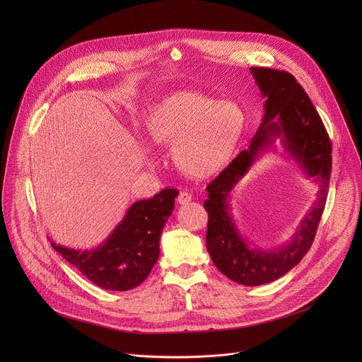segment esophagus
I'll list each match as a JSON object with an SVG mask.
<instances>
[{"instance_id": "1", "label": "esophagus", "mask_w": 362, "mask_h": 362, "mask_svg": "<svg viewBox=\"0 0 362 362\" xmlns=\"http://www.w3.org/2000/svg\"><path fill=\"white\" fill-rule=\"evenodd\" d=\"M192 200V194L187 193V192H180L179 196H177V203L179 204H186Z\"/></svg>"}]
</instances>
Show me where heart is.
I'll list each match as a JSON object with an SVG mask.
<instances>
[{
    "instance_id": "1",
    "label": "heart",
    "mask_w": 362,
    "mask_h": 362,
    "mask_svg": "<svg viewBox=\"0 0 362 362\" xmlns=\"http://www.w3.org/2000/svg\"><path fill=\"white\" fill-rule=\"evenodd\" d=\"M243 129L245 115L235 103L176 91L150 110L143 133L154 146H172L173 162L182 173L208 179L229 162Z\"/></svg>"
}]
</instances>
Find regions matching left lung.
<instances>
[{"label": "left lung", "mask_w": 362, "mask_h": 362, "mask_svg": "<svg viewBox=\"0 0 362 362\" xmlns=\"http://www.w3.org/2000/svg\"><path fill=\"white\" fill-rule=\"evenodd\" d=\"M265 100L262 123L249 148L240 151L232 163L206 187L203 206L209 214L206 247L216 268L229 279L257 286L288 274L311 247L321 221L331 169V141L325 126L296 78L265 67L249 69ZM279 136L287 152L308 177L320 183L317 200L301 221L293 239L274 251L250 248L237 230L228 212L227 197L234 185L248 171L254 160Z\"/></svg>", "instance_id": "1"}]
</instances>
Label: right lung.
I'll return each instance as SVG.
<instances>
[{
  "mask_svg": "<svg viewBox=\"0 0 362 362\" xmlns=\"http://www.w3.org/2000/svg\"><path fill=\"white\" fill-rule=\"evenodd\" d=\"M176 189L134 202L110 236L93 249H71L49 240L64 259L94 285L109 291L139 286L160 253V235L173 212Z\"/></svg>",
  "mask_w": 362,
  "mask_h": 362,
  "instance_id": "obj_1",
  "label": "right lung"
}]
</instances>
